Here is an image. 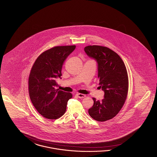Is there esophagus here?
I'll return each instance as SVG.
<instances>
[{"mask_svg": "<svg viewBox=\"0 0 157 157\" xmlns=\"http://www.w3.org/2000/svg\"><path fill=\"white\" fill-rule=\"evenodd\" d=\"M77 96L78 98H80V99H82L86 97V95L85 94H81V93H78L77 94Z\"/></svg>", "mask_w": 157, "mask_h": 157, "instance_id": "34e87169", "label": "esophagus"}]
</instances>
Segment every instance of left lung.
<instances>
[{
  "instance_id": "obj_1",
  "label": "left lung",
  "mask_w": 157,
  "mask_h": 157,
  "mask_svg": "<svg viewBox=\"0 0 157 157\" xmlns=\"http://www.w3.org/2000/svg\"><path fill=\"white\" fill-rule=\"evenodd\" d=\"M84 50L98 63L100 87L105 92L100 101L93 98L94 104L89 114L97 121H106L119 113L125 102L128 91L127 70L119 56L107 47L89 45Z\"/></svg>"
}]
</instances>
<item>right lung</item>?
<instances>
[{
	"mask_svg": "<svg viewBox=\"0 0 157 157\" xmlns=\"http://www.w3.org/2000/svg\"><path fill=\"white\" fill-rule=\"evenodd\" d=\"M75 45L58 46L42 52L31 68L29 77V94L36 110L43 117L56 119L66 111L70 93L56 89L57 78H61V70Z\"/></svg>",
	"mask_w": 157,
	"mask_h": 157,
	"instance_id": "1",
	"label": "right lung"
}]
</instances>
